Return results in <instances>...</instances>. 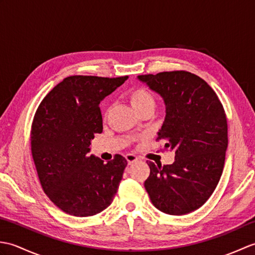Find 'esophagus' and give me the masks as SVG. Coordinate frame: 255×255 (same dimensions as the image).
Returning <instances> with one entry per match:
<instances>
[{
	"instance_id": "obj_1",
	"label": "esophagus",
	"mask_w": 255,
	"mask_h": 255,
	"mask_svg": "<svg viewBox=\"0 0 255 255\" xmlns=\"http://www.w3.org/2000/svg\"><path fill=\"white\" fill-rule=\"evenodd\" d=\"M126 160L128 162V164H132L133 162L138 161V156L134 154H126Z\"/></svg>"
}]
</instances>
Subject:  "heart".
I'll use <instances>...</instances> for the list:
<instances>
[{
    "label": "heart",
    "mask_w": 255,
    "mask_h": 255,
    "mask_svg": "<svg viewBox=\"0 0 255 255\" xmlns=\"http://www.w3.org/2000/svg\"><path fill=\"white\" fill-rule=\"evenodd\" d=\"M128 99L132 107L139 114L143 112H153L155 107V97L151 92L143 88V86H137V88L129 91Z\"/></svg>",
    "instance_id": "heart-1"
}]
</instances>
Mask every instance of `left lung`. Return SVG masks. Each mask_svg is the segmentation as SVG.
<instances>
[{
    "label": "left lung",
    "mask_w": 255,
    "mask_h": 255,
    "mask_svg": "<svg viewBox=\"0 0 255 255\" xmlns=\"http://www.w3.org/2000/svg\"><path fill=\"white\" fill-rule=\"evenodd\" d=\"M138 79L163 97L166 116L156 141L175 151L173 164L147 161L144 181L154 207L181 216L198 209L214 193L223 174L228 147V124L217 94L198 75L169 71Z\"/></svg>",
    "instance_id": "left-lung-1"
}]
</instances>
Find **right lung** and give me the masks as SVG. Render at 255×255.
Instances as JSON below:
<instances>
[{"label": "right lung", "instance_id": "right-lung-1", "mask_svg": "<svg viewBox=\"0 0 255 255\" xmlns=\"http://www.w3.org/2000/svg\"><path fill=\"white\" fill-rule=\"evenodd\" d=\"M127 79L71 75L37 108L30 130L32 160L45 194L66 214H99L117 193L127 160L115 154L104 163L89 152L94 134L103 131L101 101Z\"/></svg>", "mask_w": 255, "mask_h": 255}]
</instances>
